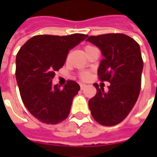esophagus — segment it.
<instances>
[{"instance_id": "34e87169", "label": "esophagus", "mask_w": 157, "mask_h": 157, "mask_svg": "<svg viewBox=\"0 0 157 157\" xmlns=\"http://www.w3.org/2000/svg\"><path fill=\"white\" fill-rule=\"evenodd\" d=\"M86 85H85V84H80V88H81L82 90H83V89H84V88L86 87Z\"/></svg>"}]
</instances>
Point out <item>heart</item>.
Wrapping results in <instances>:
<instances>
[{
  "instance_id": "obj_1",
  "label": "heart",
  "mask_w": 157,
  "mask_h": 157,
  "mask_svg": "<svg viewBox=\"0 0 157 157\" xmlns=\"http://www.w3.org/2000/svg\"><path fill=\"white\" fill-rule=\"evenodd\" d=\"M94 46L92 45H86L85 46V52H86L87 51H89L90 49H92ZM90 73L89 72H87V71H82L81 73L79 74V77L81 78L83 80H87V79H89L90 78Z\"/></svg>"
}]
</instances>
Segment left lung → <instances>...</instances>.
<instances>
[{
  "label": "left lung",
  "instance_id": "1",
  "mask_svg": "<svg viewBox=\"0 0 157 157\" xmlns=\"http://www.w3.org/2000/svg\"><path fill=\"white\" fill-rule=\"evenodd\" d=\"M87 41L98 46L104 58L98 69L100 81H108V91L96 87V95L88 101L94 119L103 126L121 122L136 105L142 85L143 68L140 45L121 33L90 36Z\"/></svg>",
  "mask_w": 157,
  "mask_h": 157
}]
</instances>
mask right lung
Returning a JSON list of instances; mask_svg holds the SVG:
<instances>
[{"label":"right lung","instance_id":"obj_1","mask_svg":"<svg viewBox=\"0 0 157 157\" xmlns=\"http://www.w3.org/2000/svg\"><path fill=\"white\" fill-rule=\"evenodd\" d=\"M87 35H38L29 39L16 55L15 78L21 100L41 122L57 124L68 117L72 100L79 91L77 82L53 86L55 72L63 67L70 50Z\"/></svg>","mask_w":157,"mask_h":157}]
</instances>
